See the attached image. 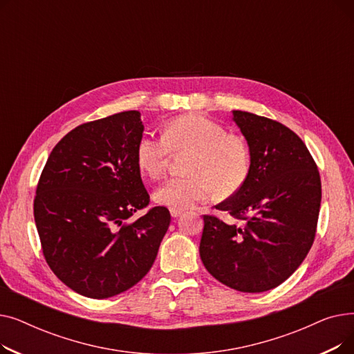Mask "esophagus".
I'll return each mask as SVG.
<instances>
[{"mask_svg":"<svg viewBox=\"0 0 354 354\" xmlns=\"http://www.w3.org/2000/svg\"><path fill=\"white\" fill-rule=\"evenodd\" d=\"M182 214V209H176V208H171V215L174 216V218H178L179 215Z\"/></svg>","mask_w":354,"mask_h":354,"instance_id":"esophagus-1","label":"esophagus"}]
</instances>
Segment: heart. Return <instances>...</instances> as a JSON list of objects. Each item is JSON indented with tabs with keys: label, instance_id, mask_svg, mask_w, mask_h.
<instances>
[{
	"label": "heart",
	"instance_id": "1",
	"mask_svg": "<svg viewBox=\"0 0 354 354\" xmlns=\"http://www.w3.org/2000/svg\"><path fill=\"white\" fill-rule=\"evenodd\" d=\"M189 153L187 172L159 187L153 198L169 208L187 209L205 201L212 191L219 198L236 194L248 179L251 158L247 143L201 113L178 116L163 126V138L145 133L136 145L139 171L151 179L160 178L171 155Z\"/></svg>",
	"mask_w": 354,
	"mask_h": 354
}]
</instances>
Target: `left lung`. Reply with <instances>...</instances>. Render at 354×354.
<instances>
[{
  "instance_id": "left-lung-1",
  "label": "left lung",
  "mask_w": 354,
  "mask_h": 354,
  "mask_svg": "<svg viewBox=\"0 0 354 354\" xmlns=\"http://www.w3.org/2000/svg\"><path fill=\"white\" fill-rule=\"evenodd\" d=\"M251 169L236 194L203 215L201 259L212 277L243 292L275 288L300 267L317 228L322 180L304 142L280 122L234 110ZM239 220L238 226L234 222Z\"/></svg>"
}]
</instances>
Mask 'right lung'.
Here are the masks:
<instances>
[{
  "label": "right lung",
  "instance_id": "add662e5",
  "mask_svg": "<svg viewBox=\"0 0 354 354\" xmlns=\"http://www.w3.org/2000/svg\"><path fill=\"white\" fill-rule=\"evenodd\" d=\"M138 110L83 123L51 151L37 185L34 219L51 271L68 288L107 299L138 284L153 266L171 214L149 205L136 163Z\"/></svg>",
  "mask_w": 354,
  "mask_h": 354
}]
</instances>
